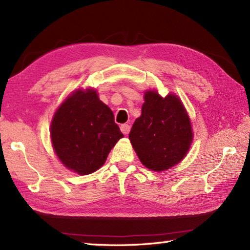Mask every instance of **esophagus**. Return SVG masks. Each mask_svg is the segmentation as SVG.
I'll list each match as a JSON object with an SVG mask.
<instances>
[{"instance_id": "obj_1", "label": "esophagus", "mask_w": 250, "mask_h": 250, "mask_svg": "<svg viewBox=\"0 0 250 250\" xmlns=\"http://www.w3.org/2000/svg\"><path fill=\"white\" fill-rule=\"evenodd\" d=\"M130 125H120V130H121V132L122 133H124L125 135H126V134H129V132H130Z\"/></svg>"}]
</instances>
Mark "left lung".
Here are the masks:
<instances>
[{
    "label": "left lung",
    "mask_w": 250,
    "mask_h": 250,
    "mask_svg": "<svg viewBox=\"0 0 250 250\" xmlns=\"http://www.w3.org/2000/svg\"><path fill=\"white\" fill-rule=\"evenodd\" d=\"M192 136L187 111L176 95L145 93L142 115L132 125L129 139L147 168L160 172L182 161Z\"/></svg>",
    "instance_id": "left-lung-1"
}]
</instances>
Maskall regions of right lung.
Listing matches in <instances>:
<instances>
[{"mask_svg":"<svg viewBox=\"0 0 250 250\" xmlns=\"http://www.w3.org/2000/svg\"><path fill=\"white\" fill-rule=\"evenodd\" d=\"M51 142L64 166L81 175L97 171L124 134L114 114L92 89L77 90L56 111Z\"/></svg>","mask_w":250,"mask_h":250,"instance_id":"right-lung-1","label":"right lung"}]
</instances>
